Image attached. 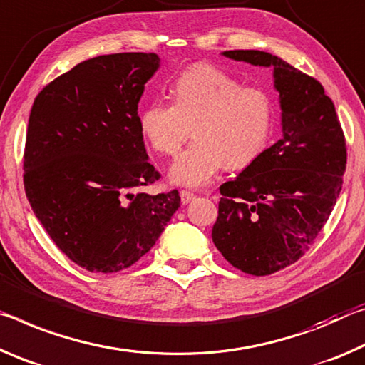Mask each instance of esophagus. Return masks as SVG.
Returning <instances> with one entry per match:
<instances>
[{
	"label": "esophagus",
	"mask_w": 365,
	"mask_h": 365,
	"mask_svg": "<svg viewBox=\"0 0 365 365\" xmlns=\"http://www.w3.org/2000/svg\"><path fill=\"white\" fill-rule=\"evenodd\" d=\"M179 195H181L182 205H186V204H189V202H192L195 199V194L190 192V190H181V194Z\"/></svg>",
	"instance_id": "esophagus-1"
}]
</instances>
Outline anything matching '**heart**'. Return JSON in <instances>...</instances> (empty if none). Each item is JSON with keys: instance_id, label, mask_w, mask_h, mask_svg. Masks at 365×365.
Returning <instances> with one entry per match:
<instances>
[{"instance_id": "1", "label": "heart", "mask_w": 365, "mask_h": 365, "mask_svg": "<svg viewBox=\"0 0 365 365\" xmlns=\"http://www.w3.org/2000/svg\"><path fill=\"white\" fill-rule=\"evenodd\" d=\"M173 103L153 100L143 106L139 126L161 155H175L195 140L171 166L173 181L200 187L226 168H242L265 150L274 124V101L262 87L241 81L217 66L199 63L182 71L171 86Z\"/></svg>"}]
</instances>
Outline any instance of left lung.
Here are the masks:
<instances>
[{
    "instance_id": "1",
    "label": "left lung",
    "mask_w": 365,
    "mask_h": 365,
    "mask_svg": "<svg viewBox=\"0 0 365 365\" xmlns=\"http://www.w3.org/2000/svg\"><path fill=\"white\" fill-rule=\"evenodd\" d=\"M226 58L273 68L283 137L220 186L212 237L232 267L265 277L294 264L324 228L343 187L346 140L322 83L259 50Z\"/></svg>"
}]
</instances>
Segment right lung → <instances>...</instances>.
<instances>
[{
    "label": "right lung",
    "mask_w": 365,
    "mask_h": 365,
    "mask_svg": "<svg viewBox=\"0 0 365 365\" xmlns=\"http://www.w3.org/2000/svg\"><path fill=\"white\" fill-rule=\"evenodd\" d=\"M155 53L82 61L35 98L24 150V187L53 242L86 270L115 273L150 250L181 205L179 192L147 194L148 163L137 105Z\"/></svg>",
    "instance_id": "right-lung-1"
}]
</instances>
